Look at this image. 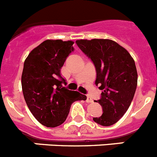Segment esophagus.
Instances as JSON below:
<instances>
[{"instance_id": "esophagus-1", "label": "esophagus", "mask_w": 157, "mask_h": 157, "mask_svg": "<svg viewBox=\"0 0 157 157\" xmlns=\"http://www.w3.org/2000/svg\"><path fill=\"white\" fill-rule=\"evenodd\" d=\"M93 101H93L92 98H91L90 97L87 96V98H86V102H87V103H92Z\"/></svg>"}]
</instances>
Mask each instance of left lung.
Returning <instances> with one entry per match:
<instances>
[{"label": "left lung", "instance_id": "8db88e82", "mask_svg": "<svg viewBox=\"0 0 157 157\" xmlns=\"http://www.w3.org/2000/svg\"><path fill=\"white\" fill-rule=\"evenodd\" d=\"M76 44L96 69V86H100L102 115L93 118L104 127L120 120L129 109L135 94L138 73L128 52L116 41L109 39L78 40Z\"/></svg>", "mask_w": 157, "mask_h": 157}]
</instances>
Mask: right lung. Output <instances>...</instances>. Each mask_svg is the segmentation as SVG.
<instances>
[{"label":"right lung","instance_id":"1","mask_svg":"<svg viewBox=\"0 0 157 157\" xmlns=\"http://www.w3.org/2000/svg\"><path fill=\"white\" fill-rule=\"evenodd\" d=\"M74 42L46 40L34 48L23 64L22 89L25 101L36 120L47 127H56L66 120L71 105L85 101L86 95L69 90L60 75Z\"/></svg>","mask_w":157,"mask_h":157}]
</instances>
